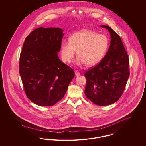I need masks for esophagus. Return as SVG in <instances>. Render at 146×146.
Masks as SVG:
<instances>
[{"mask_svg": "<svg viewBox=\"0 0 146 146\" xmlns=\"http://www.w3.org/2000/svg\"><path fill=\"white\" fill-rule=\"evenodd\" d=\"M75 75L76 76H79L80 75V73L79 72H78V71H75Z\"/></svg>", "mask_w": 146, "mask_h": 146, "instance_id": "obj_1", "label": "esophagus"}]
</instances>
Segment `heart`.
<instances>
[{
	"instance_id": "heart-1",
	"label": "heart",
	"mask_w": 146,
	"mask_h": 146,
	"mask_svg": "<svg viewBox=\"0 0 146 146\" xmlns=\"http://www.w3.org/2000/svg\"><path fill=\"white\" fill-rule=\"evenodd\" d=\"M109 46L108 38L90 29L73 33L69 42L64 40L61 48V56L64 62L70 63L75 54L77 65L92 66L101 62L106 55Z\"/></svg>"
}]
</instances>
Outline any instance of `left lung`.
Segmentation results:
<instances>
[{
	"mask_svg": "<svg viewBox=\"0 0 146 146\" xmlns=\"http://www.w3.org/2000/svg\"><path fill=\"white\" fill-rule=\"evenodd\" d=\"M111 35V44L97 66L88 70L85 94L98 106H107L121 97L130 75L129 57L119 35L108 26L102 25Z\"/></svg>",
	"mask_w": 146,
	"mask_h": 146,
	"instance_id": "left-lung-1",
	"label": "left lung"
}]
</instances>
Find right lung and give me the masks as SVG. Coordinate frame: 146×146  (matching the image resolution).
<instances>
[{"mask_svg":"<svg viewBox=\"0 0 146 146\" xmlns=\"http://www.w3.org/2000/svg\"><path fill=\"white\" fill-rule=\"evenodd\" d=\"M60 28H36L26 38L20 57L25 93L35 104L53 106L62 99L74 71L58 58L64 33Z\"/></svg>","mask_w":146,"mask_h":146,"instance_id":"right-lung-1","label":"right lung"}]
</instances>
